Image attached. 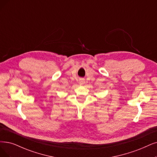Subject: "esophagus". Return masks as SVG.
<instances>
[{
	"mask_svg": "<svg viewBox=\"0 0 157 157\" xmlns=\"http://www.w3.org/2000/svg\"><path fill=\"white\" fill-rule=\"evenodd\" d=\"M79 82H80V84H84V82H84V79H80Z\"/></svg>",
	"mask_w": 157,
	"mask_h": 157,
	"instance_id": "1",
	"label": "esophagus"
}]
</instances>
